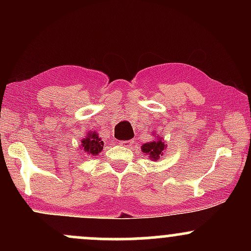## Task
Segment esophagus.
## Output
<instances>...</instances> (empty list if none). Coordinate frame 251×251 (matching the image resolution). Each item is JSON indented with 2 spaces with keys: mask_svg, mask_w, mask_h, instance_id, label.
<instances>
[{
  "mask_svg": "<svg viewBox=\"0 0 251 251\" xmlns=\"http://www.w3.org/2000/svg\"><path fill=\"white\" fill-rule=\"evenodd\" d=\"M119 144L124 148H129L132 145V140H120Z\"/></svg>",
  "mask_w": 251,
  "mask_h": 251,
  "instance_id": "34e87169",
  "label": "esophagus"
}]
</instances>
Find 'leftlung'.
<instances>
[{
    "mask_svg": "<svg viewBox=\"0 0 251 251\" xmlns=\"http://www.w3.org/2000/svg\"><path fill=\"white\" fill-rule=\"evenodd\" d=\"M164 148H165V144L162 140H152V142L146 143L143 145V152L144 153L149 154L152 159L155 160L159 158V155H163Z\"/></svg>",
    "mask_w": 251,
    "mask_h": 251,
    "instance_id": "8db88e82",
    "label": "left lung"
}]
</instances>
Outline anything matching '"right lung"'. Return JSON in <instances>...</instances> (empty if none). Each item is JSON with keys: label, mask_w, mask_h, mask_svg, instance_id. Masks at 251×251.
Returning <instances> with one entry per match:
<instances>
[{"label": "right lung", "mask_w": 251, "mask_h": 251, "mask_svg": "<svg viewBox=\"0 0 251 251\" xmlns=\"http://www.w3.org/2000/svg\"><path fill=\"white\" fill-rule=\"evenodd\" d=\"M81 148L83 149V151L87 152L88 154L96 155L101 152V150L103 148V142L99 138L96 132L93 133H89L87 137L83 138L81 140Z\"/></svg>", "instance_id": "right-lung-1"}]
</instances>
